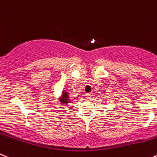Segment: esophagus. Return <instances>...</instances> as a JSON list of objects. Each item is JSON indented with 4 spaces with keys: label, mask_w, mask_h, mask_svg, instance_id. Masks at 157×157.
<instances>
[{
    "label": "esophagus",
    "mask_w": 157,
    "mask_h": 157,
    "mask_svg": "<svg viewBox=\"0 0 157 157\" xmlns=\"http://www.w3.org/2000/svg\"><path fill=\"white\" fill-rule=\"evenodd\" d=\"M91 94L90 93H86V95H85V96H86V99H90V98H91Z\"/></svg>",
    "instance_id": "34e87169"
}]
</instances>
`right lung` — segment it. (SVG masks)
<instances>
[{
  "label": "right lung",
  "instance_id": "right-lung-1",
  "mask_svg": "<svg viewBox=\"0 0 157 157\" xmlns=\"http://www.w3.org/2000/svg\"><path fill=\"white\" fill-rule=\"evenodd\" d=\"M60 98V102H62V104H64V105H67V104L69 103V102H71V99H70L69 98V95H68V92H65V91H63L62 95Z\"/></svg>",
  "mask_w": 157,
  "mask_h": 157
}]
</instances>
